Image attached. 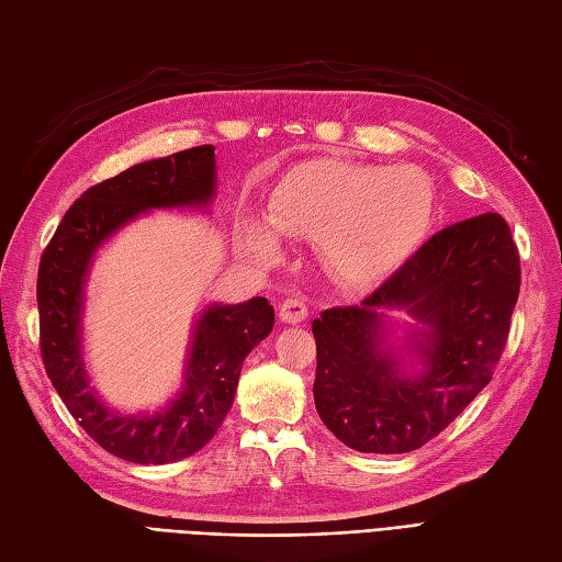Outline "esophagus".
Here are the masks:
<instances>
[{
    "instance_id": "obj_1",
    "label": "esophagus",
    "mask_w": 562,
    "mask_h": 562,
    "mask_svg": "<svg viewBox=\"0 0 562 562\" xmlns=\"http://www.w3.org/2000/svg\"><path fill=\"white\" fill-rule=\"evenodd\" d=\"M307 304H304L302 297H288L281 310H279V316L283 323H288V326H295V323H302L304 318H307Z\"/></svg>"
}]
</instances>
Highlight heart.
<instances>
[{
	"mask_svg": "<svg viewBox=\"0 0 562 562\" xmlns=\"http://www.w3.org/2000/svg\"><path fill=\"white\" fill-rule=\"evenodd\" d=\"M436 215L431 180L413 166H370L335 159L300 164L271 190L267 220L248 215L246 250L277 265L283 236H318L330 267L351 281H372L405 262Z\"/></svg>",
	"mask_w": 562,
	"mask_h": 562,
	"instance_id": "1",
	"label": "heart"
}]
</instances>
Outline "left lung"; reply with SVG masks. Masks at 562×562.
<instances>
[{"mask_svg":"<svg viewBox=\"0 0 562 562\" xmlns=\"http://www.w3.org/2000/svg\"><path fill=\"white\" fill-rule=\"evenodd\" d=\"M518 293L520 258L502 215L434 234L361 304L314 318L318 417L359 452L429 443L492 380ZM391 311L416 323L400 336Z\"/></svg>","mask_w":562,"mask_h":562,"instance_id":"8db88e82","label":"left lung"}]
</instances>
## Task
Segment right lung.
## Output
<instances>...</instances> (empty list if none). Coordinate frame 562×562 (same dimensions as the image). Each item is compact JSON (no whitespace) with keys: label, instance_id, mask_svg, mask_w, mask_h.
I'll return each instance as SVG.
<instances>
[{"label":"right lung","instance_id":"right-lung-1","mask_svg":"<svg viewBox=\"0 0 562 562\" xmlns=\"http://www.w3.org/2000/svg\"><path fill=\"white\" fill-rule=\"evenodd\" d=\"M215 147L201 145L126 168L77 199L40 262L42 359L67 411L100 448L133 464H168L199 452L234 403L246 356L274 328L267 297L206 304L190 330L178 394L155 413H119L91 386L83 310L95 252L149 211H211Z\"/></svg>","mask_w":562,"mask_h":562}]
</instances>
